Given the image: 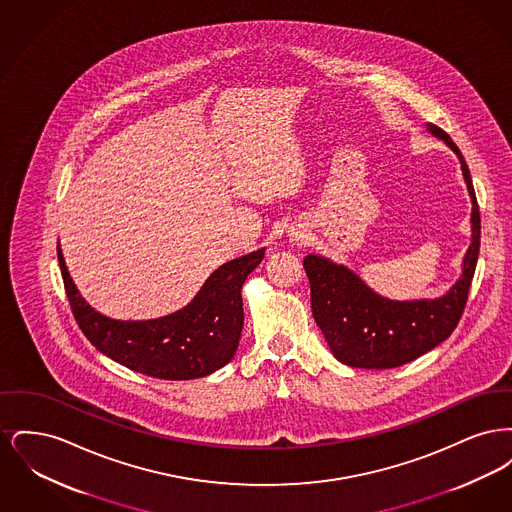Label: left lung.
<instances>
[{
	"label": "left lung",
	"instance_id": "obj_1",
	"mask_svg": "<svg viewBox=\"0 0 512 512\" xmlns=\"http://www.w3.org/2000/svg\"><path fill=\"white\" fill-rule=\"evenodd\" d=\"M430 130L459 155L472 197V244L464 257L463 276L439 299L401 303L372 292L351 270L307 255L303 267L311 284L313 317L343 365L393 368L411 363L447 340L463 317L480 253V209L463 153L441 128Z\"/></svg>",
	"mask_w": 512,
	"mask_h": 512
}]
</instances>
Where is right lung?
Returning <instances> with one entry per match:
<instances>
[{
    "label": "right lung",
    "instance_id": "obj_1",
    "mask_svg": "<svg viewBox=\"0 0 512 512\" xmlns=\"http://www.w3.org/2000/svg\"><path fill=\"white\" fill-rule=\"evenodd\" d=\"M57 257L71 311L94 347L151 378L192 380L219 370L234 357L244 328L242 284L265 257V249L217 268L188 307L155 320L99 315L74 288L59 247Z\"/></svg>",
    "mask_w": 512,
    "mask_h": 512
}]
</instances>
